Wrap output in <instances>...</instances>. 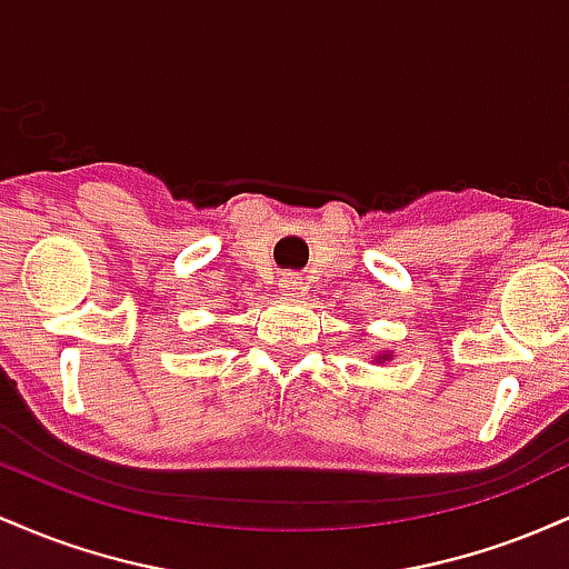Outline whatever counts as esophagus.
Masks as SVG:
<instances>
[{"instance_id": "obj_1", "label": "esophagus", "mask_w": 569, "mask_h": 569, "mask_svg": "<svg viewBox=\"0 0 569 569\" xmlns=\"http://www.w3.org/2000/svg\"><path fill=\"white\" fill-rule=\"evenodd\" d=\"M280 291H286V293H297L299 291V286H302V280L299 278H293V276H286V278H280Z\"/></svg>"}]
</instances>
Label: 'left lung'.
I'll use <instances>...</instances> for the list:
<instances>
[{"label":"left lung","mask_w":569,"mask_h":569,"mask_svg":"<svg viewBox=\"0 0 569 569\" xmlns=\"http://www.w3.org/2000/svg\"><path fill=\"white\" fill-rule=\"evenodd\" d=\"M385 358H388V352H385V356H377V361H385Z\"/></svg>","instance_id":"8db88e82"}]
</instances>
